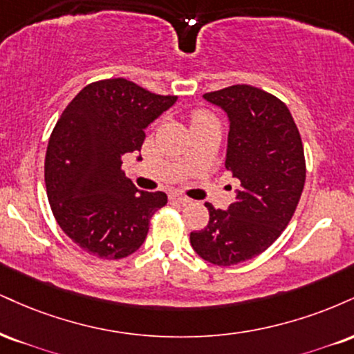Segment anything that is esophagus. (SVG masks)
<instances>
[{"label": "esophagus", "mask_w": 354, "mask_h": 354, "mask_svg": "<svg viewBox=\"0 0 354 354\" xmlns=\"http://www.w3.org/2000/svg\"><path fill=\"white\" fill-rule=\"evenodd\" d=\"M171 199H173V201H178L181 204H189L191 203V199L186 198V196H183V194H171Z\"/></svg>", "instance_id": "obj_1"}]
</instances>
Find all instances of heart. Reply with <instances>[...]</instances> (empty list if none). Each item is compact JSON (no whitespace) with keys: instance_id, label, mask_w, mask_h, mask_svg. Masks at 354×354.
I'll return each instance as SVG.
<instances>
[{"instance_id":"b5f03b06","label":"heart","mask_w":354,"mask_h":354,"mask_svg":"<svg viewBox=\"0 0 354 354\" xmlns=\"http://www.w3.org/2000/svg\"><path fill=\"white\" fill-rule=\"evenodd\" d=\"M207 120H212V117L207 112H204V110H198V112L193 113V125H196V123L207 122Z\"/></svg>"}]
</instances>
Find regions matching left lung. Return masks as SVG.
I'll return each instance as SVG.
<instances>
[{
	"label": "left lung",
	"mask_w": 354,
	"mask_h": 354,
	"mask_svg": "<svg viewBox=\"0 0 354 354\" xmlns=\"http://www.w3.org/2000/svg\"><path fill=\"white\" fill-rule=\"evenodd\" d=\"M227 113L225 169L241 181L227 209L206 203L209 223L191 232L196 254L229 267L262 254L290 223L305 185L304 145L290 110L252 85L204 93Z\"/></svg>",
	"instance_id": "obj_1"
}]
</instances>
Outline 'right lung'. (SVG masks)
<instances>
[{
	"label": "right lung",
	"mask_w": 354,
	"mask_h": 354,
	"mask_svg": "<svg viewBox=\"0 0 354 354\" xmlns=\"http://www.w3.org/2000/svg\"><path fill=\"white\" fill-rule=\"evenodd\" d=\"M176 99L105 79L84 87L55 123L46 191L57 224L85 252L115 261L145 242L151 216L168 198L136 188L122 171V156L142 150L145 129Z\"/></svg>",
	"instance_id": "right-lung-1"
}]
</instances>
